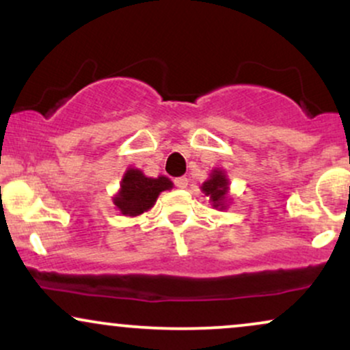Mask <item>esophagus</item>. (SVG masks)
<instances>
[{
	"mask_svg": "<svg viewBox=\"0 0 350 350\" xmlns=\"http://www.w3.org/2000/svg\"><path fill=\"white\" fill-rule=\"evenodd\" d=\"M174 184H176V186H178L179 189H186L187 184H189V179L184 178V176H183V178H176V179H174Z\"/></svg>",
	"mask_w": 350,
	"mask_h": 350,
	"instance_id": "34e87169",
	"label": "esophagus"
}]
</instances>
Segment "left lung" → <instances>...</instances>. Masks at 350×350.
Instances as JSON below:
<instances>
[{
	"label": "left lung",
	"instance_id": "left-lung-1",
	"mask_svg": "<svg viewBox=\"0 0 350 350\" xmlns=\"http://www.w3.org/2000/svg\"><path fill=\"white\" fill-rule=\"evenodd\" d=\"M228 186H230V180H228L226 171L217 167V170H212L206 183H202L200 191L206 198H208L212 207L217 211H226L232 202L230 196H228V191H230Z\"/></svg>",
	"mask_w": 350,
	"mask_h": 350
}]
</instances>
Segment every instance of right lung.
<instances>
[{
    "label": "right lung",
    "instance_id": "1",
    "mask_svg": "<svg viewBox=\"0 0 350 350\" xmlns=\"http://www.w3.org/2000/svg\"><path fill=\"white\" fill-rule=\"evenodd\" d=\"M172 180L166 176L148 178L142 170L128 167L124 171L118 192L113 196L115 208L124 217L142 215L154 206L163 191L172 189Z\"/></svg>",
    "mask_w": 350,
    "mask_h": 350
}]
</instances>
